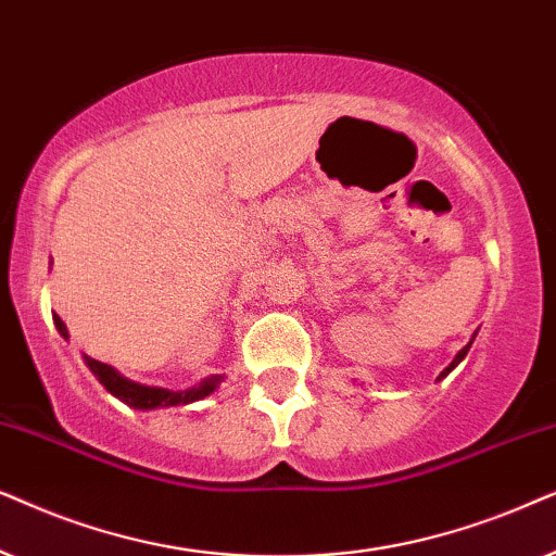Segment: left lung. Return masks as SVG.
<instances>
[{
    "label": "left lung",
    "mask_w": 556,
    "mask_h": 556,
    "mask_svg": "<svg viewBox=\"0 0 556 556\" xmlns=\"http://www.w3.org/2000/svg\"><path fill=\"white\" fill-rule=\"evenodd\" d=\"M470 345H472V340H470V343H468V345H465V348H463V351H460V353H457V355H455V361H453V364H450V366L445 368V371H442V374H440V379H445V376H447L450 371H453V368H455L457 364H460V361L465 358V355H468V351H470Z\"/></svg>",
    "instance_id": "obj_1"
}]
</instances>
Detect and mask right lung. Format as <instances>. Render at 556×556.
Wrapping results in <instances>:
<instances>
[{
	"label": "right lung",
	"instance_id": "1",
	"mask_svg": "<svg viewBox=\"0 0 556 556\" xmlns=\"http://www.w3.org/2000/svg\"><path fill=\"white\" fill-rule=\"evenodd\" d=\"M55 328L61 330L63 338H68V330H65V323L55 315ZM86 366L91 368L93 376H99V381L111 391L116 399H122L124 404L135 406V409H157V406H180L198 402V399L208 396L216 391V387L224 381V376H208L198 387L185 389V391H169V389H157V387H142V383H135L124 379L122 374H116L114 368L101 364V361H93L86 355Z\"/></svg>",
	"mask_w": 556,
	"mask_h": 556
}]
</instances>
